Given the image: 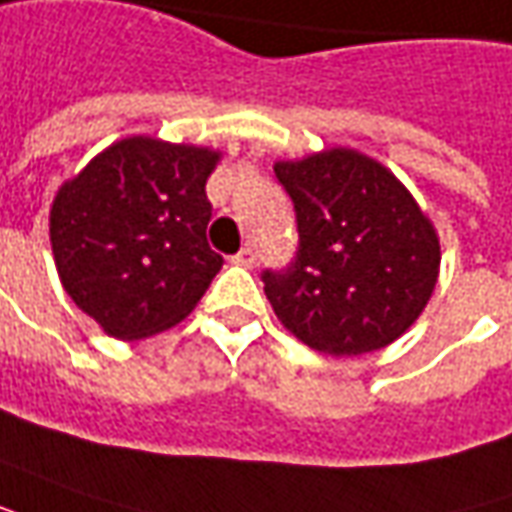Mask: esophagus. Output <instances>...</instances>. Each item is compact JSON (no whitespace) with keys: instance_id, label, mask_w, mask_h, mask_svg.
Instances as JSON below:
<instances>
[{"instance_id":"34e87169","label":"esophagus","mask_w":512,"mask_h":512,"mask_svg":"<svg viewBox=\"0 0 512 512\" xmlns=\"http://www.w3.org/2000/svg\"><path fill=\"white\" fill-rule=\"evenodd\" d=\"M232 263H235V266H243V269H252V266H255V263H257L255 249H252V246H246V249H241L238 255L232 257Z\"/></svg>"}]
</instances>
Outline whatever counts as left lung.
I'll list each match as a JSON object with an SVG mask.
<instances>
[{"instance_id": "1", "label": "left lung", "mask_w": 512, "mask_h": 512, "mask_svg": "<svg viewBox=\"0 0 512 512\" xmlns=\"http://www.w3.org/2000/svg\"><path fill=\"white\" fill-rule=\"evenodd\" d=\"M300 246L263 291L285 328L328 356L392 344L423 314L440 274V241L412 193L381 162L330 148L277 162Z\"/></svg>"}]
</instances>
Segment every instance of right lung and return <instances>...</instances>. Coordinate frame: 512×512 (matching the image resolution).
<instances>
[{
    "mask_svg": "<svg viewBox=\"0 0 512 512\" xmlns=\"http://www.w3.org/2000/svg\"><path fill=\"white\" fill-rule=\"evenodd\" d=\"M218 159L210 148L128 137L61 184L50 210L55 269L114 339L173 328L224 266L207 243L204 190Z\"/></svg>",
    "mask_w": 512,
    "mask_h": 512,
    "instance_id": "obj_1",
    "label": "right lung"
}]
</instances>
